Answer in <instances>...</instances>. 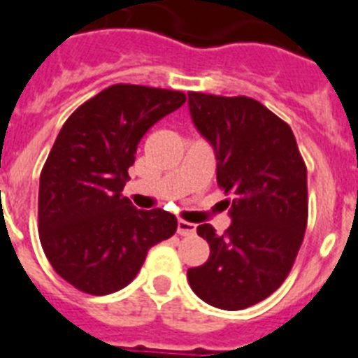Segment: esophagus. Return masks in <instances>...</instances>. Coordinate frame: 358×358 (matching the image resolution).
Listing matches in <instances>:
<instances>
[{
    "label": "esophagus",
    "instance_id": "34e87169",
    "mask_svg": "<svg viewBox=\"0 0 358 358\" xmlns=\"http://www.w3.org/2000/svg\"><path fill=\"white\" fill-rule=\"evenodd\" d=\"M180 236H193L196 233V225L191 224V222L185 220H178V227H176Z\"/></svg>",
    "mask_w": 358,
    "mask_h": 358
}]
</instances>
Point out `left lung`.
<instances>
[{
	"label": "left lung",
	"mask_w": 358,
	"mask_h": 358,
	"mask_svg": "<svg viewBox=\"0 0 358 358\" xmlns=\"http://www.w3.org/2000/svg\"><path fill=\"white\" fill-rule=\"evenodd\" d=\"M187 103L215 151L218 185L233 194L224 235L209 224L196 227L211 253L187 280L209 306L238 311L289 275L308 225V171L289 125L260 101L189 92Z\"/></svg>",
	"instance_id": "left-lung-1"
}]
</instances>
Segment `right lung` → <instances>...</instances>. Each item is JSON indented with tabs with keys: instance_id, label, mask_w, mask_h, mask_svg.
Instances as JSON below:
<instances>
[{
	"instance_id": "right-lung-1",
	"label": "right lung",
	"mask_w": 358,
	"mask_h": 358,
	"mask_svg": "<svg viewBox=\"0 0 358 358\" xmlns=\"http://www.w3.org/2000/svg\"><path fill=\"white\" fill-rule=\"evenodd\" d=\"M184 103V92L118 83L63 123L41 171L38 220L50 266L76 289H122L147 251L174 235L176 216L140 211L122 191L143 134Z\"/></svg>"
}]
</instances>
